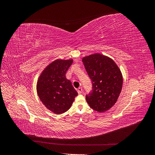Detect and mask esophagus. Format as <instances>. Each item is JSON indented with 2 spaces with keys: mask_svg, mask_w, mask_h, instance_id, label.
Returning <instances> with one entry per match:
<instances>
[{
  "mask_svg": "<svg viewBox=\"0 0 155 155\" xmlns=\"http://www.w3.org/2000/svg\"><path fill=\"white\" fill-rule=\"evenodd\" d=\"M77 91H78V94H81V92H82V91H83V89H82L81 87H79V88L77 89Z\"/></svg>",
  "mask_w": 155,
  "mask_h": 155,
  "instance_id": "esophagus-1",
  "label": "esophagus"
}]
</instances>
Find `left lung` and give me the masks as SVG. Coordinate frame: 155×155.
Listing matches in <instances>:
<instances>
[{
    "label": "left lung",
    "mask_w": 155,
    "mask_h": 155,
    "mask_svg": "<svg viewBox=\"0 0 155 155\" xmlns=\"http://www.w3.org/2000/svg\"><path fill=\"white\" fill-rule=\"evenodd\" d=\"M82 61L92 83L87 102L92 109L105 112L116 104L122 88L120 70L113 60L100 54L87 56Z\"/></svg>",
    "instance_id": "8db88e82"
}]
</instances>
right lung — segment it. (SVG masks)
Segmentation results:
<instances>
[{"label":"right lung","mask_w":155,"mask_h":155,"mask_svg":"<svg viewBox=\"0 0 155 155\" xmlns=\"http://www.w3.org/2000/svg\"><path fill=\"white\" fill-rule=\"evenodd\" d=\"M73 60L57 59L43 70L37 83L39 99L48 110L59 114L67 111L78 95L65 74Z\"/></svg>","instance_id":"add662e5"}]
</instances>
